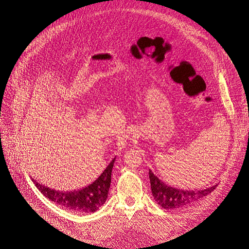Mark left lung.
<instances>
[{
  "instance_id": "left-lung-1",
  "label": "left lung",
  "mask_w": 249,
  "mask_h": 249,
  "mask_svg": "<svg viewBox=\"0 0 249 249\" xmlns=\"http://www.w3.org/2000/svg\"><path fill=\"white\" fill-rule=\"evenodd\" d=\"M148 175L154 199L157 201L158 205L161 206L165 210L182 209L189 205H192L193 202L207 196V195L212 192L217 186L216 184L212 187L206 188V189L195 191L179 190L162 182L161 179H159V178L154 175L150 169Z\"/></svg>"
}]
</instances>
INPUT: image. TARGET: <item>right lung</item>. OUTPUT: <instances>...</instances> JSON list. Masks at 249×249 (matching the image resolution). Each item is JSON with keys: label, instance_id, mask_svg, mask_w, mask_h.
Wrapping results in <instances>:
<instances>
[{"label": "right lung", "instance_id": "1", "mask_svg": "<svg viewBox=\"0 0 249 249\" xmlns=\"http://www.w3.org/2000/svg\"><path fill=\"white\" fill-rule=\"evenodd\" d=\"M116 158L113 159L92 184L78 191L59 192L42 186L35 182L38 190L50 200L67 210H72L78 213H91L99 210L108 197L109 188L111 185V173Z\"/></svg>", "mask_w": 249, "mask_h": 249}]
</instances>
